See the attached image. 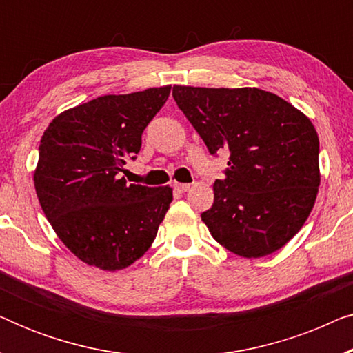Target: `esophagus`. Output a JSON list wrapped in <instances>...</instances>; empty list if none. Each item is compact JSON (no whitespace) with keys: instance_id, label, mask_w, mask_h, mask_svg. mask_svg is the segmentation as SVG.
I'll list each match as a JSON object with an SVG mask.
<instances>
[{"instance_id":"esophagus-1","label":"esophagus","mask_w":353,"mask_h":353,"mask_svg":"<svg viewBox=\"0 0 353 353\" xmlns=\"http://www.w3.org/2000/svg\"><path fill=\"white\" fill-rule=\"evenodd\" d=\"M173 188H175L178 192H186L188 190H190V185H188V183H175Z\"/></svg>"}]
</instances>
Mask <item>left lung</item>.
Here are the masks:
<instances>
[{
  "instance_id": "obj_1",
  "label": "left lung",
  "mask_w": 353,
  "mask_h": 353,
  "mask_svg": "<svg viewBox=\"0 0 353 353\" xmlns=\"http://www.w3.org/2000/svg\"><path fill=\"white\" fill-rule=\"evenodd\" d=\"M173 99L212 156L230 152L214 204L201 214L210 234L245 259L281 249L305 223L320 186L310 120L259 88L173 86Z\"/></svg>"
}]
</instances>
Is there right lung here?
<instances>
[{
    "label": "right lung",
    "instance_id": "right-lung-1",
    "mask_svg": "<svg viewBox=\"0 0 353 353\" xmlns=\"http://www.w3.org/2000/svg\"><path fill=\"white\" fill-rule=\"evenodd\" d=\"M172 86L108 94L57 115L43 133L33 175L52 230L81 262L115 272L144 255L173 199L172 188L128 185L127 161Z\"/></svg>",
    "mask_w": 353,
    "mask_h": 353
}]
</instances>
